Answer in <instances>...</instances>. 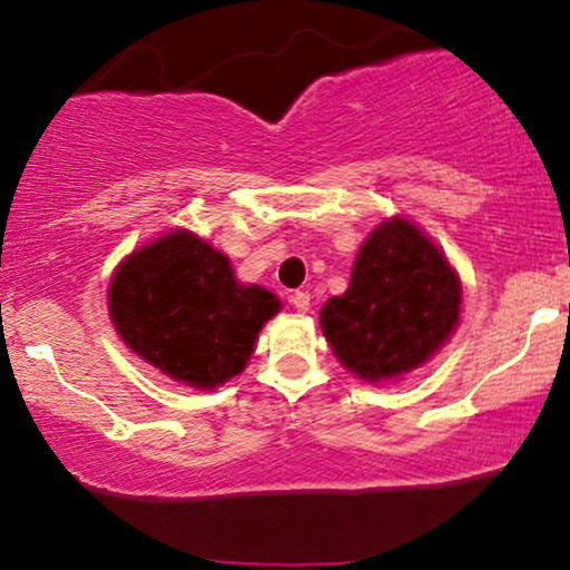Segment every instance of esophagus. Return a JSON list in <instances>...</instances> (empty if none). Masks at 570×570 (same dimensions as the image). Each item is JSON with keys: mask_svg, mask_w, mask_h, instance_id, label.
<instances>
[{"mask_svg": "<svg viewBox=\"0 0 570 570\" xmlns=\"http://www.w3.org/2000/svg\"><path fill=\"white\" fill-rule=\"evenodd\" d=\"M289 303H292L294 307H297L299 313H305L307 307H311V294L303 292V289H297V292H294L292 297H289Z\"/></svg>", "mask_w": 570, "mask_h": 570, "instance_id": "34e87169", "label": "esophagus"}]
</instances>
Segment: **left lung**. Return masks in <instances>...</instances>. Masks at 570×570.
Here are the masks:
<instances>
[{
	"label": "left lung",
	"instance_id": "1",
	"mask_svg": "<svg viewBox=\"0 0 570 570\" xmlns=\"http://www.w3.org/2000/svg\"><path fill=\"white\" fill-rule=\"evenodd\" d=\"M461 281L444 254L404 217L364 240L345 294L322 307L335 356L367 383L421 367L453 335Z\"/></svg>",
	"mask_w": 570,
	"mask_h": 570
}]
</instances>
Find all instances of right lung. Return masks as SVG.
<instances>
[{
	"label": "right lung",
	"instance_id": "right-lung-1",
	"mask_svg": "<svg viewBox=\"0 0 570 570\" xmlns=\"http://www.w3.org/2000/svg\"><path fill=\"white\" fill-rule=\"evenodd\" d=\"M278 307L276 294L238 284L230 259L187 230L136 248L109 284L122 343L193 389H217L244 372Z\"/></svg>",
	"mask_w": 570,
	"mask_h": 570
}]
</instances>
